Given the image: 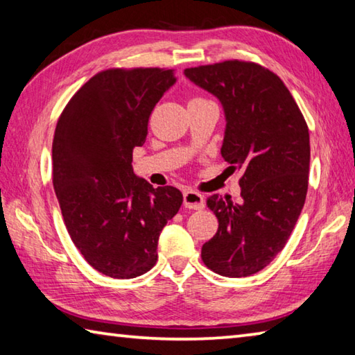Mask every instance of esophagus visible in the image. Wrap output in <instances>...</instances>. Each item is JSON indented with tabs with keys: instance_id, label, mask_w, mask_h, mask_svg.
I'll return each mask as SVG.
<instances>
[{
	"instance_id": "obj_1",
	"label": "esophagus",
	"mask_w": 355,
	"mask_h": 355,
	"mask_svg": "<svg viewBox=\"0 0 355 355\" xmlns=\"http://www.w3.org/2000/svg\"><path fill=\"white\" fill-rule=\"evenodd\" d=\"M183 205L184 208L189 209H203L205 208V197L196 191H184L183 192Z\"/></svg>"
}]
</instances>
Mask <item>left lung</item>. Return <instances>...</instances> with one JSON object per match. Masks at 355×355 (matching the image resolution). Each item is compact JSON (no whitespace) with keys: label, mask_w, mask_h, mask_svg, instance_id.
<instances>
[{"label":"left lung","mask_w":355,"mask_h":355,"mask_svg":"<svg viewBox=\"0 0 355 355\" xmlns=\"http://www.w3.org/2000/svg\"><path fill=\"white\" fill-rule=\"evenodd\" d=\"M184 76L220 102L227 122L220 153L242 171L241 202L208 198L218 230L202 247V259L227 278L251 276L284 248L304 206L307 124L284 82L256 63L228 60Z\"/></svg>","instance_id":"obj_1"}]
</instances>
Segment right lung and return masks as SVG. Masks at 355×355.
Instances as JSON below:
<instances>
[{
  "instance_id": "right-lung-1",
  "label": "right lung",
  "mask_w": 355,
  "mask_h": 355,
  "mask_svg": "<svg viewBox=\"0 0 355 355\" xmlns=\"http://www.w3.org/2000/svg\"><path fill=\"white\" fill-rule=\"evenodd\" d=\"M177 77L172 69H108L77 92L55 127L53 183L67 230L102 275L130 279L155 266L161 230L177 214V188L133 173L149 116Z\"/></svg>"
}]
</instances>
